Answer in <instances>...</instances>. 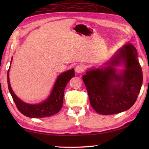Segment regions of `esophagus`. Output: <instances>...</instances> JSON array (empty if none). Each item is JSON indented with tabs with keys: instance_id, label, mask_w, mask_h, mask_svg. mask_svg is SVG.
Wrapping results in <instances>:
<instances>
[{
	"instance_id": "34e87169",
	"label": "esophagus",
	"mask_w": 149,
	"mask_h": 149,
	"mask_svg": "<svg viewBox=\"0 0 149 149\" xmlns=\"http://www.w3.org/2000/svg\"><path fill=\"white\" fill-rule=\"evenodd\" d=\"M84 71V66L83 65H78L76 67H75V72L78 74H81Z\"/></svg>"
}]
</instances>
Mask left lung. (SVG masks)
I'll list each match as a JSON object with an SVG mask.
<instances>
[{"instance_id": "left-lung-1", "label": "left lung", "mask_w": 149, "mask_h": 149, "mask_svg": "<svg viewBox=\"0 0 149 149\" xmlns=\"http://www.w3.org/2000/svg\"><path fill=\"white\" fill-rule=\"evenodd\" d=\"M123 62L126 69L116 74L113 66ZM104 68L86 72L82 77L90 104L101 115H114L129 109L137 100L143 82L137 50L126 44Z\"/></svg>"}]
</instances>
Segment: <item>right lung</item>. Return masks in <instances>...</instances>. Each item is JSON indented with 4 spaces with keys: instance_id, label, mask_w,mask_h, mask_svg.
Masks as SVG:
<instances>
[{
    "instance_id": "obj_1",
    "label": "right lung",
    "mask_w": 149,
    "mask_h": 149,
    "mask_svg": "<svg viewBox=\"0 0 149 149\" xmlns=\"http://www.w3.org/2000/svg\"><path fill=\"white\" fill-rule=\"evenodd\" d=\"M74 76V69L70 70L59 75L49 97L45 101L38 104L24 102L15 95L9 83V70H8V85L9 92L19 111L24 115L31 118H43L54 115L61 109L65 87L68 81Z\"/></svg>"
}]
</instances>
